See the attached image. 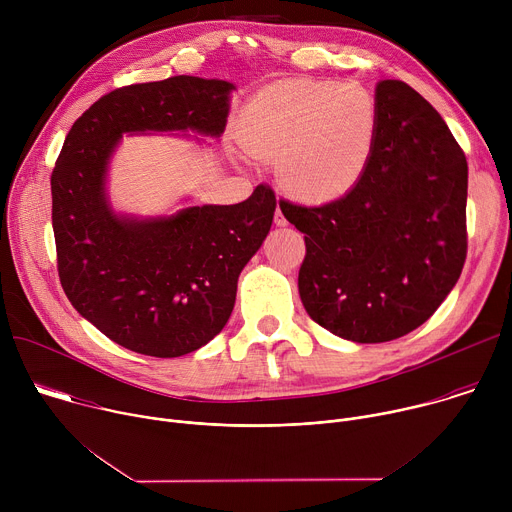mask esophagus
Listing matches in <instances>:
<instances>
[{
  "mask_svg": "<svg viewBox=\"0 0 512 512\" xmlns=\"http://www.w3.org/2000/svg\"><path fill=\"white\" fill-rule=\"evenodd\" d=\"M273 221H275V225H277V227H285V225H287L285 216H283V212H281V208H279V206H277V210H275V218H273Z\"/></svg>",
  "mask_w": 512,
  "mask_h": 512,
  "instance_id": "esophagus-1",
  "label": "esophagus"
}]
</instances>
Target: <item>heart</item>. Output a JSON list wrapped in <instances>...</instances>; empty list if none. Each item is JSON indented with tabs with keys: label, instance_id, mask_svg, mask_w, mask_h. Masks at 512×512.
<instances>
[{
	"label": "heart",
	"instance_id": "heart-1",
	"mask_svg": "<svg viewBox=\"0 0 512 512\" xmlns=\"http://www.w3.org/2000/svg\"><path fill=\"white\" fill-rule=\"evenodd\" d=\"M377 133V99L358 83H275L241 115L243 148L257 158H279L283 186L308 202L350 192L371 164Z\"/></svg>",
	"mask_w": 512,
	"mask_h": 512
}]
</instances>
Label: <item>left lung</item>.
Masks as SVG:
<instances>
[{
    "label": "left lung",
    "instance_id": "left-lung-1",
    "mask_svg": "<svg viewBox=\"0 0 512 512\" xmlns=\"http://www.w3.org/2000/svg\"><path fill=\"white\" fill-rule=\"evenodd\" d=\"M375 99L379 133L360 182L322 206L279 202L306 235V312L360 344L429 320L460 279L468 245V164L446 121L401 81H379Z\"/></svg>",
    "mask_w": 512,
    "mask_h": 512
}]
</instances>
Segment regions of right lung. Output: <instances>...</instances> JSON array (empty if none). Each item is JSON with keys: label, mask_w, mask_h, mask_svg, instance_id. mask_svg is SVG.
Listing matches in <instances>:
<instances>
[{"label": "right lung", "mask_w": 512, "mask_h": 512, "mask_svg": "<svg viewBox=\"0 0 512 512\" xmlns=\"http://www.w3.org/2000/svg\"><path fill=\"white\" fill-rule=\"evenodd\" d=\"M235 89L188 75L123 87L93 103L64 139L50 178L60 283L75 310L127 350L174 358L221 332L277 202L259 184L239 204L117 212L107 190L113 154L123 135L218 139Z\"/></svg>", "instance_id": "right-lung-1"}]
</instances>
